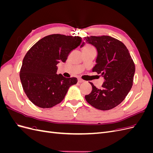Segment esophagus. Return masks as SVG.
Returning a JSON list of instances; mask_svg holds the SVG:
<instances>
[{"mask_svg": "<svg viewBox=\"0 0 153 153\" xmlns=\"http://www.w3.org/2000/svg\"><path fill=\"white\" fill-rule=\"evenodd\" d=\"M84 82V80H82L81 79H78V82L79 83V84H81V83H83Z\"/></svg>", "mask_w": 153, "mask_h": 153, "instance_id": "34e87169", "label": "esophagus"}]
</instances>
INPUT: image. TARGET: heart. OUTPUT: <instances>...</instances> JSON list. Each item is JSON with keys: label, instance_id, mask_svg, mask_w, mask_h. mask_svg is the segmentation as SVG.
Returning <instances> with one entry per match:
<instances>
[{"label": "heart", "instance_id": "1", "mask_svg": "<svg viewBox=\"0 0 153 153\" xmlns=\"http://www.w3.org/2000/svg\"><path fill=\"white\" fill-rule=\"evenodd\" d=\"M87 50V51H96L95 50V48L92 47V46L91 45H85L84 48V50Z\"/></svg>", "mask_w": 153, "mask_h": 153}]
</instances>
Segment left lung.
<instances>
[{
    "mask_svg": "<svg viewBox=\"0 0 153 153\" xmlns=\"http://www.w3.org/2000/svg\"><path fill=\"white\" fill-rule=\"evenodd\" d=\"M84 40L95 47L98 52L92 72H96L105 80L101 89L90 82L92 89L85 96V100L98 110H110L121 103L131 90L135 64L126 46L117 39L101 36L85 37ZM84 45L83 42L80 47Z\"/></svg>",
    "mask_w": 153,
    "mask_h": 153,
    "instance_id": "obj_1",
    "label": "left lung"
}]
</instances>
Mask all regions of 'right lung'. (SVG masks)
<instances>
[{
	"label": "right lung",
	"mask_w": 153,
	"mask_h": 153,
	"mask_svg": "<svg viewBox=\"0 0 153 153\" xmlns=\"http://www.w3.org/2000/svg\"><path fill=\"white\" fill-rule=\"evenodd\" d=\"M82 43L79 36L52 34L32 46L23 59L20 78L31 102L42 108H52L64 100L75 77L57 74V64L65 62L69 53Z\"/></svg>",
	"instance_id": "right-lung-1"
}]
</instances>
